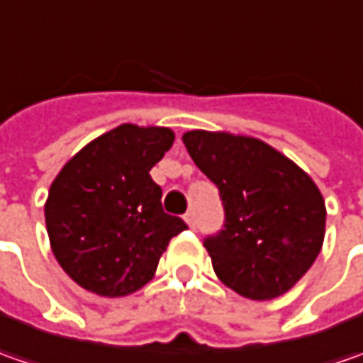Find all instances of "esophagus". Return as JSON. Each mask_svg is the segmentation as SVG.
Instances as JSON below:
<instances>
[{"mask_svg":"<svg viewBox=\"0 0 363 363\" xmlns=\"http://www.w3.org/2000/svg\"><path fill=\"white\" fill-rule=\"evenodd\" d=\"M184 220L189 224V228H196V216H194V212H188L186 216H184Z\"/></svg>","mask_w":363,"mask_h":363,"instance_id":"obj_1","label":"esophagus"}]
</instances>
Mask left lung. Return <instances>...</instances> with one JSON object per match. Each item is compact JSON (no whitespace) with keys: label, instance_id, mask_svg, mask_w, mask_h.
Instances as JSON below:
<instances>
[{"label":"left lung","instance_id":"left-lung-1","mask_svg":"<svg viewBox=\"0 0 363 363\" xmlns=\"http://www.w3.org/2000/svg\"><path fill=\"white\" fill-rule=\"evenodd\" d=\"M182 139L224 206V226L203 240L218 279L246 299L286 293L325 236V202L313 179L252 137L188 131Z\"/></svg>","mask_w":363,"mask_h":363}]
</instances>
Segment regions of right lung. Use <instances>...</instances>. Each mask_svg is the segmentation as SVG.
<instances>
[{
    "instance_id": "add662e5",
    "label": "right lung",
    "mask_w": 363,
    "mask_h": 363,
    "mask_svg": "<svg viewBox=\"0 0 363 363\" xmlns=\"http://www.w3.org/2000/svg\"><path fill=\"white\" fill-rule=\"evenodd\" d=\"M165 127L121 125L82 147L52 182L44 208L52 252L101 297L147 285L169 240L188 224L161 206L151 167L174 145Z\"/></svg>"
}]
</instances>
